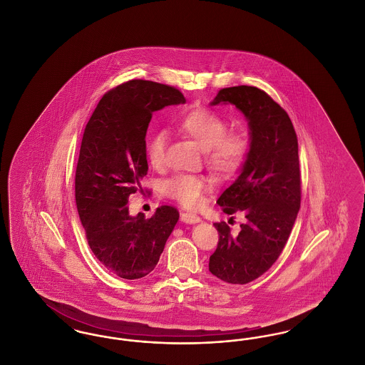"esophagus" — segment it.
I'll return each mask as SVG.
<instances>
[{
	"mask_svg": "<svg viewBox=\"0 0 365 365\" xmlns=\"http://www.w3.org/2000/svg\"><path fill=\"white\" fill-rule=\"evenodd\" d=\"M180 220L183 223H187V225H195V223L201 222L200 216H197L195 213H191V212H182L180 213Z\"/></svg>",
	"mask_w": 365,
	"mask_h": 365,
	"instance_id": "esophagus-1",
	"label": "esophagus"
}]
</instances>
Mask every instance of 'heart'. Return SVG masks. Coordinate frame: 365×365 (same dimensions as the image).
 <instances>
[{"label":"heart","mask_w":365,"mask_h":365,"mask_svg":"<svg viewBox=\"0 0 365 365\" xmlns=\"http://www.w3.org/2000/svg\"><path fill=\"white\" fill-rule=\"evenodd\" d=\"M178 130L192 139L202 150L205 163L216 175L226 176L240 170L247 156L249 142L242 134L227 133V123L209 109H194L176 120ZM167 145V133L155 131L146 143V157L153 167L161 165ZM207 180L197 175L178 174L161 183V190L186 208L200 205Z\"/></svg>","instance_id":"obj_1"}]
</instances>
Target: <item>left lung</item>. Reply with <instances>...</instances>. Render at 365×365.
Wrapping results in <instances>:
<instances>
[{"label": "left lung", "instance_id": "left-lung-1", "mask_svg": "<svg viewBox=\"0 0 365 365\" xmlns=\"http://www.w3.org/2000/svg\"><path fill=\"white\" fill-rule=\"evenodd\" d=\"M234 105L249 125V150L238 178L216 201L227 215L242 212L246 222L234 235L215 223L219 243L209 271L232 284L261 277L278 260L301 204L298 140L286 110L253 86L222 88L210 105ZM232 219V217H231Z\"/></svg>", "mask_w": 365, "mask_h": 365}]
</instances>
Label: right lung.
<instances>
[{
	"label": "right lung",
	"mask_w": 365,
	"mask_h": 365,
	"mask_svg": "<svg viewBox=\"0 0 365 365\" xmlns=\"http://www.w3.org/2000/svg\"><path fill=\"white\" fill-rule=\"evenodd\" d=\"M175 87L130 81L100 100L86 124L75 174V201L87 242L108 271L123 279L149 275L179 220L163 205L150 219L128 213V197L148 174L146 131L153 112L185 104Z\"/></svg>",
	"instance_id": "obj_1"
}]
</instances>
